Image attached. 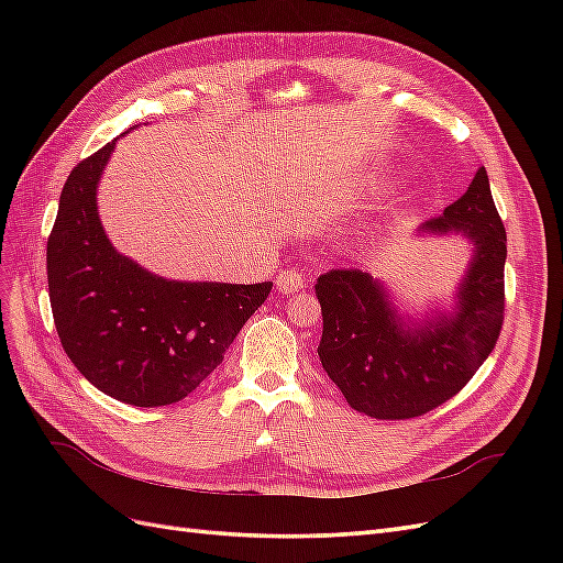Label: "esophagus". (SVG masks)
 Masks as SVG:
<instances>
[{"label":"esophagus","mask_w":563,"mask_h":563,"mask_svg":"<svg viewBox=\"0 0 563 563\" xmlns=\"http://www.w3.org/2000/svg\"><path fill=\"white\" fill-rule=\"evenodd\" d=\"M302 284H305V275H302L300 269H296V267L282 269L279 277H277V288H279V291H282L284 296L296 294L298 288H302Z\"/></svg>","instance_id":"esophagus-1"}]
</instances>
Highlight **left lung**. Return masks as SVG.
I'll use <instances>...</instances> for the list:
<instances>
[{
  "mask_svg": "<svg viewBox=\"0 0 563 563\" xmlns=\"http://www.w3.org/2000/svg\"><path fill=\"white\" fill-rule=\"evenodd\" d=\"M422 230L460 232L474 246L451 317L404 321L380 282L362 269H329L314 284L323 317L321 366L354 411L378 420L418 418L455 397L503 329L507 234L486 168Z\"/></svg>",
  "mask_w": 563,
  "mask_h": 563,
  "instance_id": "8db88e82",
  "label": "left lung"
}]
</instances>
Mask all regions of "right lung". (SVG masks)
I'll list each match as a JSON object with an SVG mask.
<instances>
[{
    "instance_id": "1",
    "label": "right lung",
    "mask_w": 563,
    "mask_h": 563,
    "mask_svg": "<svg viewBox=\"0 0 563 563\" xmlns=\"http://www.w3.org/2000/svg\"><path fill=\"white\" fill-rule=\"evenodd\" d=\"M112 150L114 141L65 180L46 242L51 312L93 387L131 406L176 404L223 362L272 284L168 282L117 253L96 207Z\"/></svg>"
}]
</instances>
